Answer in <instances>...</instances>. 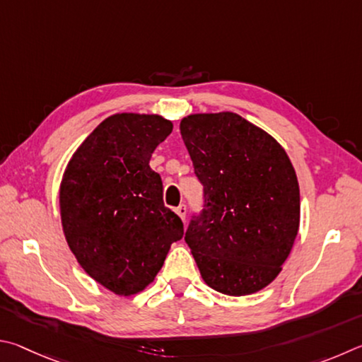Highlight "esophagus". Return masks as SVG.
<instances>
[{"instance_id": "34e87169", "label": "esophagus", "mask_w": 362, "mask_h": 362, "mask_svg": "<svg viewBox=\"0 0 362 362\" xmlns=\"http://www.w3.org/2000/svg\"><path fill=\"white\" fill-rule=\"evenodd\" d=\"M176 214H177V216H180L182 221H185L186 219V214H187V206L185 205V204H182V205H180V206H177L176 208Z\"/></svg>"}]
</instances>
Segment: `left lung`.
<instances>
[{
	"mask_svg": "<svg viewBox=\"0 0 362 362\" xmlns=\"http://www.w3.org/2000/svg\"><path fill=\"white\" fill-rule=\"evenodd\" d=\"M181 136L204 186L186 230L200 275L227 296H248L281 272L299 230L293 163L269 133L235 112L192 114Z\"/></svg>",
	"mask_w": 362,
	"mask_h": 362,
	"instance_id": "1",
	"label": "left lung"
}]
</instances>
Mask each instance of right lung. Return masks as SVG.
<instances>
[{
	"mask_svg": "<svg viewBox=\"0 0 362 362\" xmlns=\"http://www.w3.org/2000/svg\"><path fill=\"white\" fill-rule=\"evenodd\" d=\"M171 130L173 124L156 114H114L86 138L63 175L60 213L69 250L114 294L143 291L171 243L185 235L149 167Z\"/></svg>",
	"mask_w": 362,
	"mask_h": 362,
	"instance_id": "1",
	"label": "right lung"
}]
</instances>
